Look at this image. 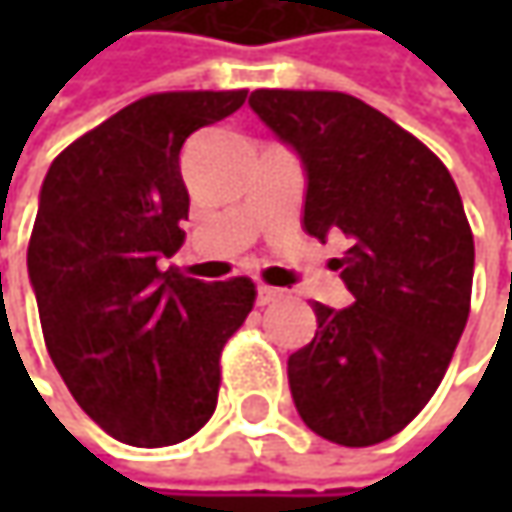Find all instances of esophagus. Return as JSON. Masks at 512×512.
Returning <instances> with one entry per match:
<instances>
[{"instance_id": "1", "label": "esophagus", "mask_w": 512, "mask_h": 512, "mask_svg": "<svg viewBox=\"0 0 512 512\" xmlns=\"http://www.w3.org/2000/svg\"><path fill=\"white\" fill-rule=\"evenodd\" d=\"M285 293L279 290V287H270V285H256V305H273V302H279Z\"/></svg>"}]
</instances>
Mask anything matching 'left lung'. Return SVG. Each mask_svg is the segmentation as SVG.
Here are the masks:
<instances>
[{
  "label": "left lung",
  "mask_w": 512,
  "mask_h": 512,
  "mask_svg": "<svg viewBox=\"0 0 512 512\" xmlns=\"http://www.w3.org/2000/svg\"><path fill=\"white\" fill-rule=\"evenodd\" d=\"M250 108L302 162V227L350 242L336 270L353 305L313 302L316 336L287 359L296 410L327 442L379 444L430 402L467 325L476 250L459 187L356 96L253 90Z\"/></svg>",
  "instance_id": "1"
}]
</instances>
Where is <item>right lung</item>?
<instances>
[{"label":"right lung","mask_w":512,"mask_h":512,"mask_svg":"<svg viewBox=\"0 0 512 512\" xmlns=\"http://www.w3.org/2000/svg\"><path fill=\"white\" fill-rule=\"evenodd\" d=\"M245 96H145L62 150L39 190L28 276L50 359L90 419L133 447L205 427L222 347L256 299L245 276L205 285L156 267L185 242V139Z\"/></svg>","instance_id":"right-lung-1"}]
</instances>
